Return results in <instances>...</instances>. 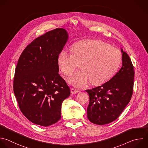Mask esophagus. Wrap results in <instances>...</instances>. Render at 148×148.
I'll list each match as a JSON object with an SVG mask.
<instances>
[{
    "mask_svg": "<svg viewBox=\"0 0 148 148\" xmlns=\"http://www.w3.org/2000/svg\"><path fill=\"white\" fill-rule=\"evenodd\" d=\"M79 90H78V89H74L73 88H71V93H73V94H75V93H77L78 92H79Z\"/></svg>",
    "mask_w": 148,
    "mask_h": 148,
    "instance_id": "1",
    "label": "esophagus"
}]
</instances>
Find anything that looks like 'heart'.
<instances>
[{"label": "heart", "mask_w": 148, "mask_h": 148, "mask_svg": "<svg viewBox=\"0 0 148 148\" xmlns=\"http://www.w3.org/2000/svg\"><path fill=\"white\" fill-rule=\"evenodd\" d=\"M70 52H60L57 63L61 72L67 76L72 74L80 63L81 69L69 79L70 84L78 87L84 86L89 81L92 85L106 82L117 73L122 63L120 50L101 40L85 39L75 42Z\"/></svg>", "instance_id": "1"}]
</instances>
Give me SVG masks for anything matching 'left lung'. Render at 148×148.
<instances>
[{
    "label": "left lung",
    "mask_w": 148,
    "mask_h": 148,
    "mask_svg": "<svg viewBox=\"0 0 148 148\" xmlns=\"http://www.w3.org/2000/svg\"><path fill=\"white\" fill-rule=\"evenodd\" d=\"M121 52L119 71L102 85L86 90L89 96L87 117L95 124L105 125L116 120L131 100L135 72L129 56L123 49Z\"/></svg>",
    "instance_id": "1"
}]
</instances>
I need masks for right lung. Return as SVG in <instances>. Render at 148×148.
<instances>
[{"instance_id": "1", "label": "right lung", "mask_w": 148, "mask_h": 148, "mask_svg": "<svg viewBox=\"0 0 148 148\" xmlns=\"http://www.w3.org/2000/svg\"><path fill=\"white\" fill-rule=\"evenodd\" d=\"M67 39L63 28L49 31L30 43L18 60L14 93L21 112L35 124L47 127L57 123L62 102L70 95L57 63Z\"/></svg>"}]
</instances>
